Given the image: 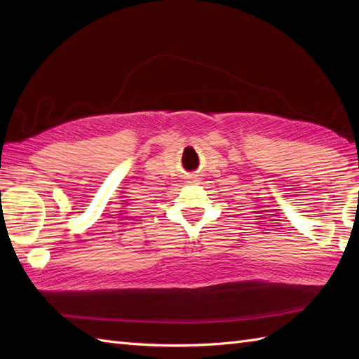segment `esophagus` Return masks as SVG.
<instances>
[{
  "mask_svg": "<svg viewBox=\"0 0 359 359\" xmlns=\"http://www.w3.org/2000/svg\"><path fill=\"white\" fill-rule=\"evenodd\" d=\"M196 182H199V177H197V174H189L188 175V184H196Z\"/></svg>",
  "mask_w": 359,
  "mask_h": 359,
  "instance_id": "1",
  "label": "esophagus"
}]
</instances>
